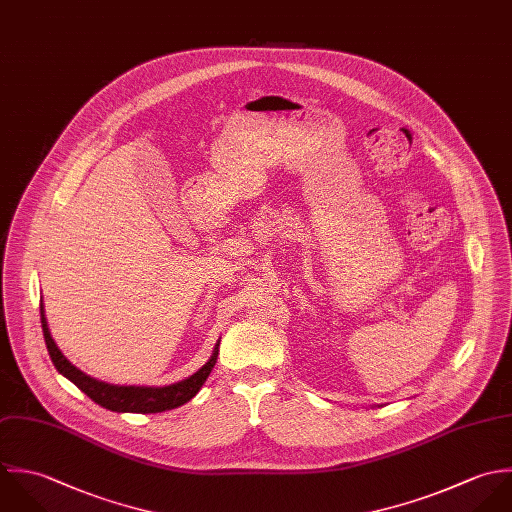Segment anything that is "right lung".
Here are the masks:
<instances>
[{
	"label": "right lung",
	"mask_w": 512,
	"mask_h": 512,
	"mask_svg": "<svg viewBox=\"0 0 512 512\" xmlns=\"http://www.w3.org/2000/svg\"><path fill=\"white\" fill-rule=\"evenodd\" d=\"M41 326H43V336H45V344L49 350V356L57 368L59 374H63L67 380H71L83 394H87L95 404L110 409V411H118V413H158V411H168V409L180 408L186 402H190L204 386L207 376L211 374L215 362H217V354H219V340L213 348L211 358L205 362L204 366L192 374L190 378L164 386V388H148V386H114V384H106L101 380H95L91 376H87L85 372H81L77 366H73L63 352L59 350V346L55 344L49 326H47V318H45V308L41 303Z\"/></svg>",
	"instance_id": "right-lung-1"
}]
</instances>
